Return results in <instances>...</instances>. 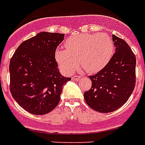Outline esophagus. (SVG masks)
<instances>
[{
    "label": "esophagus",
    "instance_id": "esophagus-1",
    "mask_svg": "<svg viewBox=\"0 0 145 145\" xmlns=\"http://www.w3.org/2000/svg\"><path fill=\"white\" fill-rule=\"evenodd\" d=\"M80 79V76H79V75H74L72 77L73 80H79Z\"/></svg>",
    "mask_w": 145,
    "mask_h": 145
}]
</instances>
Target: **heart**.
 <instances>
[{"mask_svg": "<svg viewBox=\"0 0 145 145\" xmlns=\"http://www.w3.org/2000/svg\"><path fill=\"white\" fill-rule=\"evenodd\" d=\"M65 48L56 51V59L61 70L67 74L74 72L79 61L85 71L99 72L110 61L114 52V44L110 36L105 33L83 34L69 37Z\"/></svg>", "mask_w": 145, "mask_h": 145, "instance_id": "b5f03b06", "label": "heart"}]
</instances>
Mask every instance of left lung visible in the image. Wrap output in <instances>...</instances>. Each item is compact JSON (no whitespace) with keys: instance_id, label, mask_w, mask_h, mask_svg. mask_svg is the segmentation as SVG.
<instances>
[{"instance_id":"1","label":"left lung","mask_w":145,"mask_h":145,"mask_svg":"<svg viewBox=\"0 0 145 145\" xmlns=\"http://www.w3.org/2000/svg\"><path fill=\"white\" fill-rule=\"evenodd\" d=\"M115 53L108 65L95 75L89 76L92 81L84 99L92 109L109 113L123 105L135 86L136 59L124 40L112 35Z\"/></svg>"}]
</instances>
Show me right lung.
Returning a JSON list of instances; mask_svg holds the SVG:
<instances>
[{"instance_id": "add662e5", "label": "right lung", "mask_w": 145, "mask_h": 145, "mask_svg": "<svg viewBox=\"0 0 145 145\" xmlns=\"http://www.w3.org/2000/svg\"><path fill=\"white\" fill-rule=\"evenodd\" d=\"M65 35L40 32L22 43L10 62V89L19 106L31 114H46L60 101L71 77L58 69L55 54Z\"/></svg>"}]
</instances>
